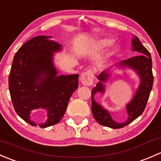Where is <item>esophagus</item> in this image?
<instances>
[{
  "label": "esophagus",
  "mask_w": 161,
  "mask_h": 161,
  "mask_svg": "<svg viewBox=\"0 0 161 161\" xmlns=\"http://www.w3.org/2000/svg\"><path fill=\"white\" fill-rule=\"evenodd\" d=\"M93 72L91 70H88L85 72L82 73L80 76V81L82 83V85L87 86H90L93 83Z\"/></svg>",
  "instance_id": "1"
}]
</instances>
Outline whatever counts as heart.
I'll use <instances>...</instances> for the list:
<instances>
[{
    "label": "heart",
    "instance_id": "1",
    "mask_svg": "<svg viewBox=\"0 0 161 161\" xmlns=\"http://www.w3.org/2000/svg\"><path fill=\"white\" fill-rule=\"evenodd\" d=\"M110 43H111V40H102L101 41H100V43H99V47L104 48L106 47H108V45H110Z\"/></svg>",
    "mask_w": 161,
    "mask_h": 161
}]
</instances>
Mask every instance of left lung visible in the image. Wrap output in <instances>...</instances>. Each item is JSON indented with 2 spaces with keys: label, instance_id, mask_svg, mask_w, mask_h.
Wrapping results in <instances>:
<instances>
[{
  "label": "left lung",
  "instance_id": "8db88e82",
  "mask_svg": "<svg viewBox=\"0 0 161 161\" xmlns=\"http://www.w3.org/2000/svg\"><path fill=\"white\" fill-rule=\"evenodd\" d=\"M131 47L133 51L139 52L140 54L121 61L119 64H118V67H129L135 70L140 78V84L138 87L137 91L131 101L126 104V110L129 114L128 119L127 121L122 123H118L114 121L109 112L94 100V96L97 92H100L102 93L104 92L105 88L103 82H106L110 76L108 71H102L97 76V79L100 80V82H97V86L92 89L91 92L92 96L91 109H92V115L96 121L101 125L111 129H121L125 127L130 124L131 121L136 119L138 117L140 116L147 106V103L150 97L153 83L152 58L150 52L141 43L137 36H135L131 40Z\"/></svg>",
  "mask_w": 161,
  "mask_h": 161
}]
</instances>
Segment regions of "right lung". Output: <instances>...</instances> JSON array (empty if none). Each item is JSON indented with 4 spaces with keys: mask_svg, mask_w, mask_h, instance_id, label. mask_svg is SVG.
<instances>
[{
    "mask_svg": "<svg viewBox=\"0 0 161 161\" xmlns=\"http://www.w3.org/2000/svg\"><path fill=\"white\" fill-rule=\"evenodd\" d=\"M50 38L38 36L24 43L14 55L8 78L13 107L21 118L36 126L30 119L31 111H47V119L39 125L40 128L59 122L79 79L78 74L58 75L53 56V52L61 50V45Z\"/></svg>",
    "mask_w": 161,
    "mask_h": 161,
    "instance_id": "obj_1",
    "label": "right lung"
}]
</instances>
